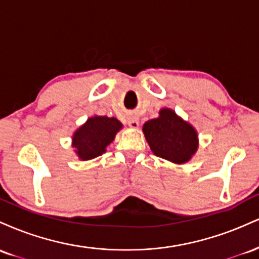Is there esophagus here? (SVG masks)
Listing matches in <instances>:
<instances>
[{
    "label": "esophagus",
    "mask_w": 259,
    "mask_h": 259,
    "mask_svg": "<svg viewBox=\"0 0 259 259\" xmlns=\"http://www.w3.org/2000/svg\"><path fill=\"white\" fill-rule=\"evenodd\" d=\"M127 124H129V126L133 127V129H136V127H139L140 125L139 118L136 117V115H130V117L127 118Z\"/></svg>",
    "instance_id": "34e87169"
}]
</instances>
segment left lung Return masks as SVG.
<instances>
[{"instance_id": "left-lung-1", "label": "left lung", "mask_w": 259, "mask_h": 259, "mask_svg": "<svg viewBox=\"0 0 259 259\" xmlns=\"http://www.w3.org/2000/svg\"><path fill=\"white\" fill-rule=\"evenodd\" d=\"M151 151L174 164L187 163L198 150V134L189 121L170 108H162L159 115L142 126Z\"/></svg>"}]
</instances>
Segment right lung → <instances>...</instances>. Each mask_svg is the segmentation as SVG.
Wrapping results in <instances>:
<instances>
[{
	"mask_svg": "<svg viewBox=\"0 0 259 259\" xmlns=\"http://www.w3.org/2000/svg\"><path fill=\"white\" fill-rule=\"evenodd\" d=\"M123 124L117 118L92 115L72 136V147L80 160H90L106 152Z\"/></svg>",
	"mask_w": 259,
	"mask_h": 259,
	"instance_id": "add662e5",
	"label": "right lung"
}]
</instances>
